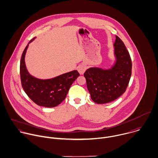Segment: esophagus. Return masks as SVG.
I'll use <instances>...</instances> for the list:
<instances>
[{
	"label": "esophagus",
	"mask_w": 158,
	"mask_h": 158,
	"mask_svg": "<svg viewBox=\"0 0 158 158\" xmlns=\"http://www.w3.org/2000/svg\"><path fill=\"white\" fill-rule=\"evenodd\" d=\"M86 67L84 65H80L78 67V71L80 74H83L84 72L86 71Z\"/></svg>",
	"instance_id": "34e87169"
}]
</instances>
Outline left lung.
I'll use <instances>...</instances> for the list:
<instances>
[{
    "label": "left lung",
    "instance_id": "left-lung-1",
    "mask_svg": "<svg viewBox=\"0 0 158 158\" xmlns=\"http://www.w3.org/2000/svg\"><path fill=\"white\" fill-rule=\"evenodd\" d=\"M114 54L116 61L109 70L93 67L84 73L92 100L106 104L120 97L126 90L132 74V61L123 42L116 35Z\"/></svg>",
    "mask_w": 158,
    "mask_h": 158
}]
</instances>
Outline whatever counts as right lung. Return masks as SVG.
I'll use <instances>...</instances> for the list:
<instances>
[{"label":"right lung","instance_id":"add662e5","mask_svg":"<svg viewBox=\"0 0 158 158\" xmlns=\"http://www.w3.org/2000/svg\"><path fill=\"white\" fill-rule=\"evenodd\" d=\"M28 45L29 44L23 51L20 61V77L24 91L38 105L54 107L59 105L65 99L72 84L80 76L79 73L77 70H73L49 80H39L31 76L26 69L24 62Z\"/></svg>","mask_w":158,"mask_h":158}]
</instances>
